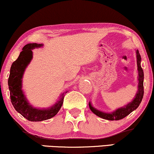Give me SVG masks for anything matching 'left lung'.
<instances>
[{
    "instance_id": "1",
    "label": "left lung",
    "mask_w": 154,
    "mask_h": 154,
    "mask_svg": "<svg viewBox=\"0 0 154 154\" xmlns=\"http://www.w3.org/2000/svg\"><path fill=\"white\" fill-rule=\"evenodd\" d=\"M136 57L138 71V90L135 96H134V98L127 105L117 109L116 110L113 111L111 113L104 112V111H100L94 108L91 102H90L89 107L90 110L97 116L102 118V119L109 120V121H114V120L115 121H119V120L124 119L140 106L142 100L143 96H144V71H143V69L141 66V56L138 50H136Z\"/></svg>"
}]
</instances>
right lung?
I'll return each mask as SVG.
<instances>
[{
	"label": "right lung",
	"instance_id": "1",
	"mask_svg": "<svg viewBox=\"0 0 154 154\" xmlns=\"http://www.w3.org/2000/svg\"><path fill=\"white\" fill-rule=\"evenodd\" d=\"M43 44L29 43L22 48V51L17 60L12 63L10 68L8 87L10 100L15 110L29 121H43L54 117L62 107L64 102V94L54 105L47 109L33 107L28 102L22 90V78L25 69L33 58L32 50L43 47Z\"/></svg>",
	"mask_w": 154,
	"mask_h": 154
}]
</instances>
